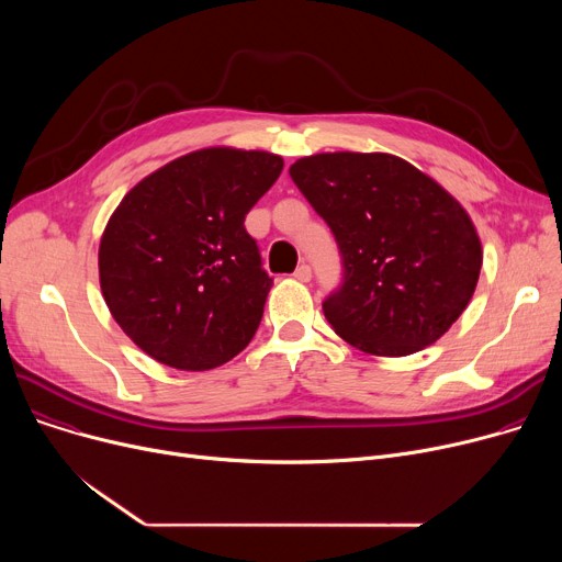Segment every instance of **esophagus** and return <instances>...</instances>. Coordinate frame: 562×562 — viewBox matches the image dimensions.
Segmentation results:
<instances>
[{"instance_id": "34e87169", "label": "esophagus", "mask_w": 562, "mask_h": 562, "mask_svg": "<svg viewBox=\"0 0 562 562\" xmlns=\"http://www.w3.org/2000/svg\"><path fill=\"white\" fill-rule=\"evenodd\" d=\"M293 278H296L299 282H310L312 280V269L307 263H301L299 269H296V273H293Z\"/></svg>"}]
</instances>
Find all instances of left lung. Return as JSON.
Segmentation results:
<instances>
[{
	"label": "left lung",
	"mask_w": 562,
	"mask_h": 562,
	"mask_svg": "<svg viewBox=\"0 0 562 562\" xmlns=\"http://www.w3.org/2000/svg\"><path fill=\"white\" fill-rule=\"evenodd\" d=\"M289 175L341 250L344 282L323 314L344 341L403 358L453 326L476 291L483 246L445 187L387 153H321Z\"/></svg>",
	"instance_id": "1"
}]
</instances>
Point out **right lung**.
Instances as JSON below:
<instances>
[{
    "label": "right lung",
    "mask_w": 562,
    "mask_h": 562,
    "mask_svg": "<svg viewBox=\"0 0 562 562\" xmlns=\"http://www.w3.org/2000/svg\"><path fill=\"white\" fill-rule=\"evenodd\" d=\"M282 157L214 145L127 191L100 239L104 303L153 360L210 371L250 344L273 280L244 221Z\"/></svg>",
    "instance_id": "right-lung-1"
}]
</instances>
